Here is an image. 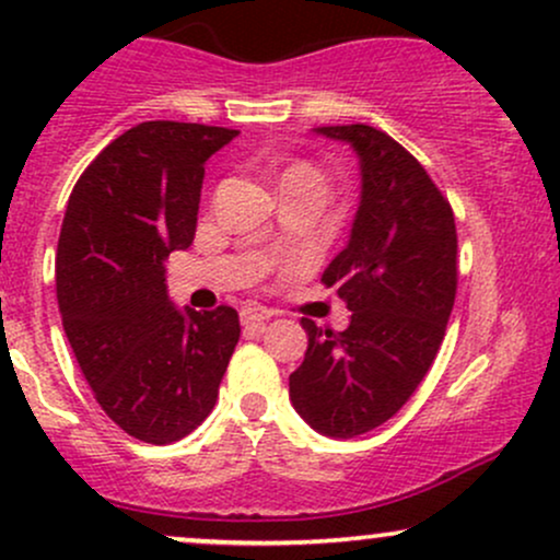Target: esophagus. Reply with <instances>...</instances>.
Returning a JSON list of instances; mask_svg holds the SVG:
<instances>
[{"instance_id":"esophagus-1","label":"esophagus","mask_w":560,"mask_h":560,"mask_svg":"<svg viewBox=\"0 0 560 560\" xmlns=\"http://www.w3.org/2000/svg\"><path fill=\"white\" fill-rule=\"evenodd\" d=\"M271 318H273V311H268V307H262V305H247L242 311V324L255 326V329H262V326H266Z\"/></svg>"}]
</instances>
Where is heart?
<instances>
[{
  "label": "heart",
  "instance_id": "b5f03b06",
  "mask_svg": "<svg viewBox=\"0 0 560 560\" xmlns=\"http://www.w3.org/2000/svg\"><path fill=\"white\" fill-rule=\"evenodd\" d=\"M305 168H307V165H305Z\"/></svg>",
  "mask_w": 560,
  "mask_h": 560
}]
</instances>
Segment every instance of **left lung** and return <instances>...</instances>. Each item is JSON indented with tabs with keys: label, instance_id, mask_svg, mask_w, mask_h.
I'll use <instances>...</instances> for the list:
<instances>
[{
	"label": "left lung",
	"instance_id": "1",
	"mask_svg": "<svg viewBox=\"0 0 560 560\" xmlns=\"http://www.w3.org/2000/svg\"><path fill=\"white\" fill-rule=\"evenodd\" d=\"M361 158V208L350 242L320 281L352 311L345 331H307L289 376L294 410L337 440L382 427L408 402L445 339L458 289V234L447 197L423 165L374 126H320Z\"/></svg>",
	"mask_w": 560,
	"mask_h": 560
}]
</instances>
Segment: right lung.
<instances>
[{
    "label": "right lung",
    "instance_id": "right-lung-1",
    "mask_svg": "<svg viewBox=\"0 0 560 560\" xmlns=\"http://www.w3.org/2000/svg\"><path fill=\"white\" fill-rule=\"evenodd\" d=\"M236 133L178 120L128 128L81 173L62 218V329L100 408L150 445L208 419L240 342L234 307L178 311L165 292V258L195 240L205 160Z\"/></svg>",
    "mask_w": 560,
    "mask_h": 560
}]
</instances>
